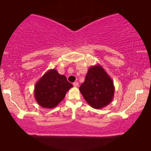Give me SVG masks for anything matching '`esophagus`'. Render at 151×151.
Returning <instances> with one entry per match:
<instances>
[{
    "mask_svg": "<svg viewBox=\"0 0 151 151\" xmlns=\"http://www.w3.org/2000/svg\"><path fill=\"white\" fill-rule=\"evenodd\" d=\"M73 86H75V87H77V86H78V82H75V83H73Z\"/></svg>",
    "mask_w": 151,
    "mask_h": 151,
    "instance_id": "34e87169",
    "label": "esophagus"
}]
</instances>
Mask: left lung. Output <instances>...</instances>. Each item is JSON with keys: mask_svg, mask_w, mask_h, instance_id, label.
Masks as SVG:
<instances>
[{"mask_svg": "<svg viewBox=\"0 0 151 151\" xmlns=\"http://www.w3.org/2000/svg\"><path fill=\"white\" fill-rule=\"evenodd\" d=\"M79 90L86 103L96 109H101L111 103L114 94L112 80L99 64L88 68L85 82Z\"/></svg>", "mask_w": 151, "mask_h": 151, "instance_id": "1", "label": "left lung"}]
</instances>
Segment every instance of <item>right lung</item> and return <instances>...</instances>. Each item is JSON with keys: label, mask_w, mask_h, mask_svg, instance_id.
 Masks as SVG:
<instances>
[{"label": "right lung", "mask_w": 151, "mask_h": 151, "mask_svg": "<svg viewBox=\"0 0 151 151\" xmlns=\"http://www.w3.org/2000/svg\"><path fill=\"white\" fill-rule=\"evenodd\" d=\"M73 86L65 75H60L57 70L50 69L35 84L36 101L43 108H54L63 100L66 92Z\"/></svg>", "instance_id": "obj_1"}]
</instances>
